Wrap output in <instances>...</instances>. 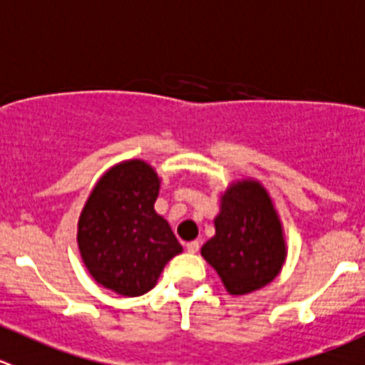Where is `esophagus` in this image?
Listing matches in <instances>:
<instances>
[{"mask_svg":"<svg viewBox=\"0 0 365 365\" xmlns=\"http://www.w3.org/2000/svg\"><path fill=\"white\" fill-rule=\"evenodd\" d=\"M185 250L189 251V253H197V251H200V242H197V240H192V242H187L185 244Z\"/></svg>","mask_w":365,"mask_h":365,"instance_id":"obj_1","label":"esophagus"}]
</instances>
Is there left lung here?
I'll use <instances>...</instances> for the list:
<instances>
[{"instance_id": "1", "label": "left lung", "mask_w": 365, "mask_h": 365, "mask_svg": "<svg viewBox=\"0 0 365 365\" xmlns=\"http://www.w3.org/2000/svg\"><path fill=\"white\" fill-rule=\"evenodd\" d=\"M230 294H247L267 285L285 258L282 226L264 187L242 182L222 196L215 235L201 247Z\"/></svg>"}]
</instances>
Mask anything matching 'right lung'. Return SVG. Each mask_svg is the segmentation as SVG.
Masks as SVG:
<instances>
[{"label": "right lung", "instance_id": "obj_1", "mask_svg": "<svg viewBox=\"0 0 365 365\" xmlns=\"http://www.w3.org/2000/svg\"><path fill=\"white\" fill-rule=\"evenodd\" d=\"M158 176L146 162L112 168L94 187L78 222V246L94 280L121 296L155 287L182 246L155 212Z\"/></svg>", "mask_w": 365, "mask_h": 365}]
</instances>
